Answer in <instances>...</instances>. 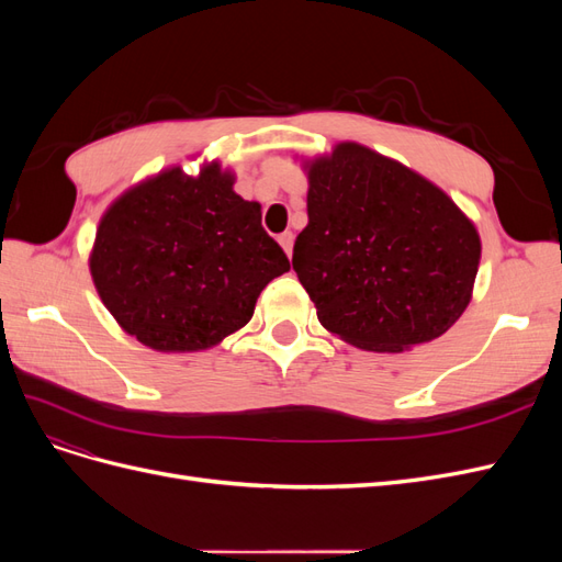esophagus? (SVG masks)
Listing matches in <instances>:
<instances>
[{"label": "esophagus", "instance_id": "obj_1", "mask_svg": "<svg viewBox=\"0 0 562 562\" xmlns=\"http://www.w3.org/2000/svg\"><path fill=\"white\" fill-rule=\"evenodd\" d=\"M293 239H295L293 232H283V234L279 236V244H281V248L285 250L288 258H291V252H293Z\"/></svg>", "mask_w": 562, "mask_h": 562}]
</instances>
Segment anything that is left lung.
<instances>
[{
  "mask_svg": "<svg viewBox=\"0 0 562 562\" xmlns=\"http://www.w3.org/2000/svg\"><path fill=\"white\" fill-rule=\"evenodd\" d=\"M293 269L321 326L366 351H403L464 314L481 236L434 182L356 143L307 164Z\"/></svg>",
  "mask_w": 562,
  "mask_h": 562,
  "instance_id": "8db88e82",
  "label": "left lung"
}]
</instances>
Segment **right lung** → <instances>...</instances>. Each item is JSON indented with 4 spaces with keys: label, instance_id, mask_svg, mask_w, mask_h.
<instances>
[{
    "label": "right lung",
    "instance_id": "right-lung-1",
    "mask_svg": "<svg viewBox=\"0 0 562 562\" xmlns=\"http://www.w3.org/2000/svg\"><path fill=\"white\" fill-rule=\"evenodd\" d=\"M220 164L131 187L103 215L89 258L95 291L128 335L157 351H201L239 328L262 288L291 269L258 201Z\"/></svg>",
    "mask_w": 562,
    "mask_h": 562
}]
</instances>
